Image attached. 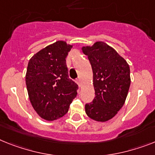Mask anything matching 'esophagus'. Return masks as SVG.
I'll return each instance as SVG.
<instances>
[{"instance_id":"34e87169","label":"esophagus","mask_w":155,"mask_h":155,"mask_svg":"<svg viewBox=\"0 0 155 155\" xmlns=\"http://www.w3.org/2000/svg\"><path fill=\"white\" fill-rule=\"evenodd\" d=\"M75 82L77 83V84H78V85H79V86L81 85V79H80V78H78L77 80H75Z\"/></svg>"}]
</instances>
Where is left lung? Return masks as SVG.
Instances as JSON below:
<instances>
[{"mask_svg": "<svg viewBox=\"0 0 155 155\" xmlns=\"http://www.w3.org/2000/svg\"><path fill=\"white\" fill-rule=\"evenodd\" d=\"M93 71L95 97L85 105L87 115L106 122L115 117L125 102L131 84L130 68L125 60L104 41L82 47Z\"/></svg>", "mask_w": 155, "mask_h": 155, "instance_id": "8db88e82", "label": "left lung"}]
</instances>
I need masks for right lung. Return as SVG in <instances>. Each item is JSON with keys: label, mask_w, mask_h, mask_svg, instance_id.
<instances>
[{"label": "right lung", "mask_w": 155, "mask_h": 155, "mask_svg": "<svg viewBox=\"0 0 155 155\" xmlns=\"http://www.w3.org/2000/svg\"><path fill=\"white\" fill-rule=\"evenodd\" d=\"M73 45L58 41L30 59L26 85L30 102L40 117L55 120L68 111L77 94V84L68 78L66 57Z\"/></svg>", "instance_id": "right-lung-1"}]
</instances>
